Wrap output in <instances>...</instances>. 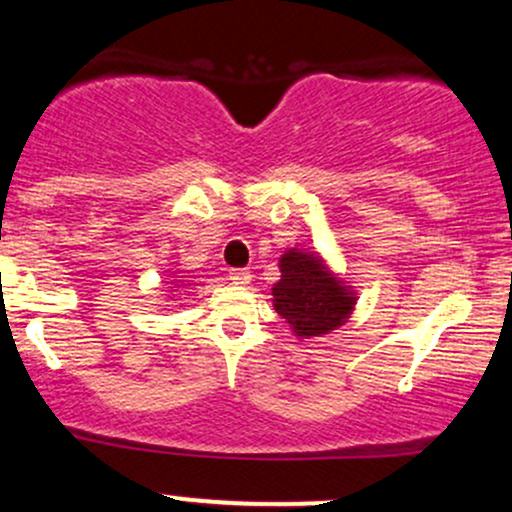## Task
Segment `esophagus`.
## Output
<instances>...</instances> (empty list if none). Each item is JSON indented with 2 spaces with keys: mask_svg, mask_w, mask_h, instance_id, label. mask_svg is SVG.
Here are the masks:
<instances>
[{
  "mask_svg": "<svg viewBox=\"0 0 512 512\" xmlns=\"http://www.w3.org/2000/svg\"><path fill=\"white\" fill-rule=\"evenodd\" d=\"M228 276H231V281L236 286H248L250 281H252L250 269H231V272H228Z\"/></svg>",
  "mask_w": 512,
  "mask_h": 512,
  "instance_id": "34e87169",
  "label": "esophagus"
}]
</instances>
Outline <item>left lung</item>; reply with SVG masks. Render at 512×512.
<instances>
[{
    "label": "left lung",
    "mask_w": 512,
    "mask_h": 512,
    "mask_svg": "<svg viewBox=\"0 0 512 512\" xmlns=\"http://www.w3.org/2000/svg\"><path fill=\"white\" fill-rule=\"evenodd\" d=\"M279 272L272 305L298 339L325 337L349 322L358 293L320 252L286 248L279 257Z\"/></svg>",
    "instance_id": "obj_1"
}]
</instances>
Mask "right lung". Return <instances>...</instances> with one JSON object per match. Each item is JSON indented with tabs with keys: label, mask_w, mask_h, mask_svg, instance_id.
I'll return each instance as SVG.
<instances>
[{
	"label": "right lung",
	"mask_w": 512,
	"mask_h": 512,
	"mask_svg": "<svg viewBox=\"0 0 512 512\" xmlns=\"http://www.w3.org/2000/svg\"><path fill=\"white\" fill-rule=\"evenodd\" d=\"M185 286H187L185 276H178V279H173V286H170V291H180V289H185Z\"/></svg>",
	"instance_id": "1"
}]
</instances>
